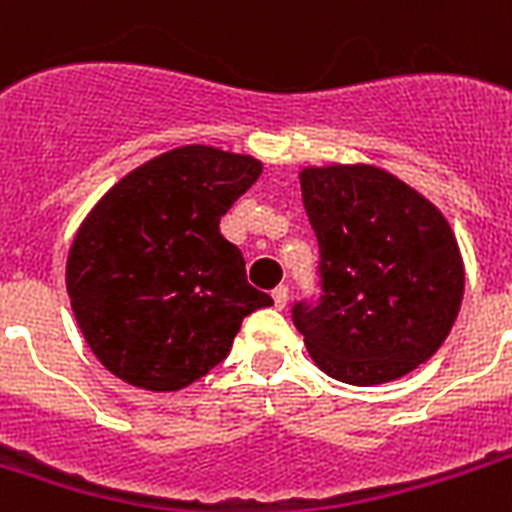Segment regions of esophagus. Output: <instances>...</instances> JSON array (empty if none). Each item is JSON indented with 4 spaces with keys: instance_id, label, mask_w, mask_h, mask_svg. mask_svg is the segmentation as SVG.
<instances>
[{
    "instance_id": "obj_1",
    "label": "esophagus",
    "mask_w": 512,
    "mask_h": 512,
    "mask_svg": "<svg viewBox=\"0 0 512 512\" xmlns=\"http://www.w3.org/2000/svg\"><path fill=\"white\" fill-rule=\"evenodd\" d=\"M271 295H273V306H276V308H284V306H287V300H290V290H287L284 284H279V287H276Z\"/></svg>"
}]
</instances>
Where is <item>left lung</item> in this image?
I'll return each instance as SVG.
<instances>
[{
  "instance_id": "8db88e82",
  "label": "left lung",
  "mask_w": 512,
  "mask_h": 512,
  "mask_svg": "<svg viewBox=\"0 0 512 512\" xmlns=\"http://www.w3.org/2000/svg\"><path fill=\"white\" fill-rule=\"evenodd\" d=\"M319 241L322 295L295 303L311 360L343 384L408 376L443 346L464 295V263L438 206L368 163L300 171Z\"/></svg>"
}]
</instances>
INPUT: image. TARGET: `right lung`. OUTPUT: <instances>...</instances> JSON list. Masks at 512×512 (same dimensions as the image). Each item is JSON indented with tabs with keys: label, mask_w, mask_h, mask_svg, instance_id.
I'll list each match as a JSON object with an SVG mask.
<instances>
[{
	"label": "right lung",
	"mask_w": 512,
	"mask_h": 512,
	"mask_svg": "<svg viewBox=\"0 0 512 512\" xmlns=\"http://www.w3.org/2000/svg\"><path fill=\"white\" fill-rule=\"evenodd\" d=\"M260 171L252 155L187 144L126 174L85 217L66 292L112 376L147 392L185 389L228 357L244 317L273 306L220 233Z\"/></svg>",
	"instance_id": "1"
}]
</instances>
